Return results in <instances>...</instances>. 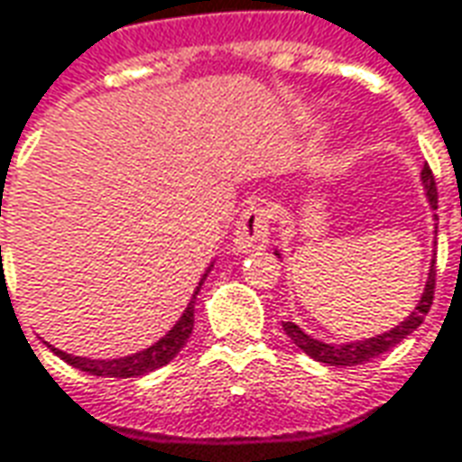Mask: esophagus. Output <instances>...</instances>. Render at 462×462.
I'll list each match as a JSON object with an SVG mask.
<instances>
[{
    "mask_svg": "<svg viewBox=\"0 0 462 462\" xmlns=\"http://www.w3.org/2000/svg\"><path fill=\"white\" fill-rule=\"evenodd\" d=\"M268 244V211L263 206H248L234 231V251L251 254Z\"/></svg>",
    "mask_w": 462,
    "mask_h": 462,
    "instance_id": "1",
    "label": "esophagus"
}]
</instances>
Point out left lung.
<instances>
[{
    "instance_id": "8db88e82",
    "label": "left lung",
    "mask_w": 462,
    "mask_h": 462,
    "mask_svg": "<svg viewBox=\"0 0 462 462\" xmlns=\"http://www.w3.org/2000/svg\"><path fill=\"white\" fill-rule=\"evenodd\" d=\"M420 181H423L425 196H428V204L430 208H438V189H435V179L433 171H430V166H423V171H420ZM276 256L281 258V254L276 251ZM433 291H435V258L430 261V271H428V281H425V289L423 296L418 300V306L413 309V313L408 316L405 320H401L395 328L385 330L381 336H373V338H363V341H353V343H326L319 341V338H313L309 336L306 330L299 328L293 320H283L281 326L286 330V336H289L291 341L299 346L300 351L310 356L313 361L326 363V365H361V363L371 361V358H378L381 353L391 351L393 346L408 338L411 333H413L420 323H423L425 313L430 310V303H433Z\"/></svg>"
}]
</instances>
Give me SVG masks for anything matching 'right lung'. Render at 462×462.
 <instances>
[{
    "mask_svg": "<svg viewBox=\"0 0 462 462\" xmlns=\"http://www.w3.org/2000/svg\"><path fill=\"white\" fill-rule=\"evenodd\" d=\"M211 268H214V263L206 268V273L199 281V286H196L194 296L189 300L186 310L181 313V319L173 323V328L163 338H159L153 346L143 348V351L124 356V358H111V361H94V358H81V356H71V353L59 351L54 346H49V348L57 353L61 361H67L69 365H74V368H79L84 373H91V375H104V378H136V375H146V373L156 371V368H162L169 361H173L179 356V351L186 346V341H189V336L194 330L196 296H199L201 283L206 281Z\"/></svg>",
    "mask_w": 462,
    "mask_h": 462,
    "instance_id": "right-lung-1",
    "label": "right lung"
}]
</instances>
